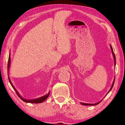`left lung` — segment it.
Here are the masks:
<instances>
[{
	"label": "left lung",
	"mask_w": 125,
	"mask_h": 125,
	"mask_svg": "<svg viewBox=\"0 0 125 125\" xmlns=\"http://www.w3.org/2000/svg\"><path fill=\"white\" fill-rule=\"evenodd\" d=\"M110 47H111V51H112V54H113V58H114V66H115H115H116V57H115V54H114V52H113V47H112V45H110ZM115 77H114V80H113V83H112V86H111V89H109V90L108 91V93L106 94V95L107 94L111 91V90L112 89V88H113V85H114V82H115ZM105 95V96H106ZM102 100L101 101H100V102H97V103H94V104H89V103H82V102H81L80 103V104H81V105H86V106H89V105H97L98 104H99L100 102L102 101Z\"/></svg>",
	"instance_id": "left-lung-1"
}]
</instances>
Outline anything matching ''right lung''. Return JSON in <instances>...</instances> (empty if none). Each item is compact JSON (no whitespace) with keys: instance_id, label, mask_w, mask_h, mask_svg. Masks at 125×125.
<instances>
[{"instance_id":"1","label":"right lung","mask_w":125,"mask_h":125,"mask_svg":"<svg viewBox=\"0 0 125 125\" xmlns=\"http://www.w3.org/2000/svg\"><path fill=\"white\" fill-rule=\"evenodd\" d=\"M10 63H11V58H10V53H9V59H8V79H9V81L10 82V83L12 86V87L13 88V89H14V90L16 91V92L17 93V95H18V96L19 97L20 99L26 103H42L44 101H45V100H46L47 98L48 97V96L50 95V91H49V92L47 94H45L44 96H41L39 98H36V99H24L22 96H21V95L19 94L18 92V91L16 89V88H14V86L13 85L12 82H11V80H10V79L9 77V69H10Z\"/></svg>"}]
</instances>
